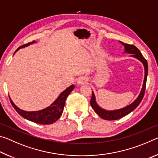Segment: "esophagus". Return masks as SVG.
Here are the masks:
<instances>
[{"mask_svg": "<svg viewBox=\"0 0 158 158\" xmlns=\"http://www.w3.org/2000/svg\"><path fill=\"white\" fill-rule=\"evenodd\" d=\"M87 83V79L85 77H80V78L77 80V84L79 85H83Z\"/></svg>", "mask_w": 158, "mask_h": 158, "instance_id": "34e87169", "label": "esophagus"}]
</instances>
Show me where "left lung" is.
<instances>
[{"label":"left lung","instance_id":"left-lung-1","mask_svg":"<svg viewBox=\"0 0 158 158\" xmlns=\"http://www.w3.org/2000/svg\"><path fill=\"white\" fill-rule=\"evenodd\" d=\"M120 43H121L124 46L125 53H130L131 54L130 56L137 58V59H138L142 63L144 67V73H145V74H144V79L143 82V85H142V88H141L139 95L137 98L132 103H131L130 105H127L126 106H125L123 108L116 109V110H112V111L106 110V109H102L98 105L97 102H96V100H95V96L94 93H93V91L92 92V97H91V100H90V105H91L92 108L99 116L105 120H108V121L118 120L131 113V112H132L134 109L137 108L138 105L140 104V102L143 98L144 93H145V90H146V79H147V75H148V63H147L146 60L143 57V56L140 52V51L135 46H134V45H132V44L123 43V42H122L121 41H120Z\"/></svg>","mask_w":158,"mask_h":158}]
</instances>
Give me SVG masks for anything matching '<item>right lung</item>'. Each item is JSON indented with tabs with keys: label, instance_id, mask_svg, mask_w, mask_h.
I'll use <instances>...</instances> for the list:
<instances>
[{
	"label": "right lung",
	"instance_id": "obj_1",
	"mask_svg": "<svg viewBox=\"0 0 158 158\" xmlns=\"http://www.w3.org/2000/svg\"><path fill=\"white\" fill-rule=\"evenodd\" d=\"M35 41H33L25 45H22V46L19 47L18 49L16 50L15 53L17 52L19 49H21V48H24L26 47L29 46L31 44L35 43ZM74 88V85H71L70 86L67 88L64 91L60 93L56 100L53 102L49 106H47V107L45 109H41V110L39 111H26L24 110H22V109H19L18 106L15 105L10 98V100L11 102V104L13 106V107H14L15 109V110L18 112V114L23 118H24L25 119H27L28 121L36 123L38 124H52L54 122L56 121L61 116V115H62L66 99L68 98L69 93L73 91Z\"/></svg>",
	"mask_w": 158,
	"mask_h": 158
}]
</instances>
